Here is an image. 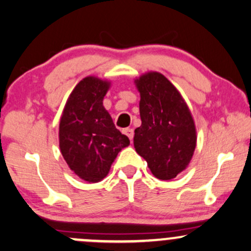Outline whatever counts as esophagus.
<instances>
[{
    "mask_svg": "<svg viewBox=\"0 0 251 251\" xmlns=\"http://www.w3.org/2000/svg\"><path fill=\"white\" fill-rule=\"evenodd\" d=\"M123 133L127 135V137L129 138V140L133 139L134 132H133V129H132V128H125V129H123Z\"/></svg>",
    "mask_w": 251,
    "mask_h": 251,
    "instance_id": "esophagus-1",
    "label": "esophagus"
}]
</instances>
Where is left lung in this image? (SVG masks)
I'll use <instances>...</instances> for the list:
<instances>
[{
  "mask_svg": "<svg viewBox=\"0 0 251 251\" xmlns=\"http://www.w3.org/2000/svg\"><path fill=\"white\" fill-rule=\"evenodd\" d=\"M142 125L134 129L137 153L154 177L175 178L186 169L196 149V127L180 93L163 74L149 72L135 80Z\"/></svg>",
  "mask_w": 251,
  "mask_h": 251,
  "instance_id": "obj_1",
  "label": "left lung"
}]
</instances>
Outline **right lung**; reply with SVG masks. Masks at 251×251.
<instances>
[{
    "mask_svg": "<svg viewBox=\"0 0 251 251\" xmlns=\"http://www.w3.org/2000/svg\"><path fill=\"white\" fill-rule=\"evenodd\" d=\"M109 82L96 76L82 79L68 98L59 126L63 159L88 183L106 177L112 163L129 139L114 126L102 105Z\"/></svg>",
    "mask_w": 251,
    "mask_h": 251,
    "instance_id": "obj_1",
    "label": "right lung"
}]
</instances>
